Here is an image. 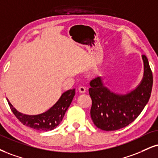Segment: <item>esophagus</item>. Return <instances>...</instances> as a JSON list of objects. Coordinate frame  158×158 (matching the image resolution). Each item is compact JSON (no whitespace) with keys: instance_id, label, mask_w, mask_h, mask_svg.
<instances>
[{"instance_id":"34e87169","label":"esophagus","mask_w":158,"mask_h":158,"mask_svg":"<svg viewBox=\"0 0 158 158\" xmlns=\"http://www.w3.org/2000/svg\"><path fill=\"white\" fill-rule=\"evenodd\" d=\"M79 91L81 93V94H84V93H85V91H86V88L83 86H80L79 87Z\"/></svg>"}]
</instances>
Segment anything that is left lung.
<instances>
[{
    "label": "left lung",
    "mask_w": 158,
    "mask_h": 158,
    "mask_svg": "<svg viewBox=\"0 0 158 158\" xmlns=\"http://www.w3.org/2000/svg\"><path fill=\"white\" fill-rule=\"evenodd\" d=\"M144 74L136 89L126 95H118L104 87L100 77L90 82L89 94L92 99L90 116L98 128L114 131L128 126L140 115L149 102L153 76L148 59L142 55Z\"/></svg>",
    "instance_id": "1"
}]
</instances>
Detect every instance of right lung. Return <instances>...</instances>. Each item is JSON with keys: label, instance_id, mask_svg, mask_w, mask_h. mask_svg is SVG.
<instances>
[{"label": "right lung", "instance_id": "obj_1", "mask_svg": "<svg viewBox=\"0 0 158 158\" xmlns=\"http://www.w3.org/2000/svg\"><path fill=\"white\" fill-rule=\"evenodd\" d=\"M74 96L75 89L66 91L52 107L45 113L35 115H25L20 113L13 107L8 99L7 102L12 113L23 124L35 130L46 132L54 130L61 123Z\"/></svg>", "mask_w": 158, "mask_h": 158}]
</instances>
